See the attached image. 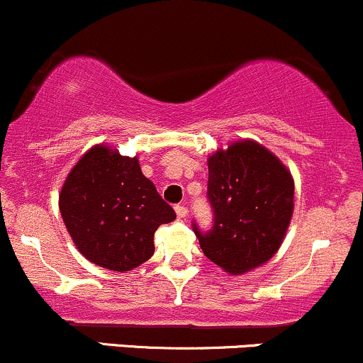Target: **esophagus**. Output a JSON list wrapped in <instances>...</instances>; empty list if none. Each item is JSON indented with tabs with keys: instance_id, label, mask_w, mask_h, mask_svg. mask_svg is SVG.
I'll return each mask as SVG.
<instances>
[{
	"instance_id": "34e87169",
	"label": "esophagus",
	"mask_w": 363,
	"mask_h": 363,
	"mask_svg": "<svg viewBox=\"0 0 363 363\" xmlns=\"http://www.w3.org/2000/svg\"><path fill=\"white\" fill-rule=\"evenodd\" d=\"M176 213H177V218H186L187 216V208L182 206V205H177L176 206Z\"/></svg>"
}]
</instances>
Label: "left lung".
<instances>
[{
    "instance_id": "1",
    "label": "left lung",
    "mask_w": 363,
    "mask_h": 363,
    "mask_svg": "<svg viewBox=\"0 0 363 363\" xmlns=\"http://www.w3.org/2000/svg\"><path fill=\"white\" fill-rule=\"evenodd\" d=\"M213 228L194 225L203 252L228 274H244L278 252L294 215V177L254 140H239L208 157Z\"/></svg>"
}]
</instances>
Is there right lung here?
Returning a JSON list of instances; mask_svg holds the SVG:
<instances>
[{
    "mask_svg": "<svg viewBox=\"0 0 363 363\" xmlns=\"http://www.w3.org/2000/svg\"><path fill=\"white\" fill-rule=\"evenodd\" d=\"M61 218L77 249L94 264L129 272L153 256V235L176 218L143 176L138 157L95 145L69 170L60 193Z\"/></svg>",
    "mask_w": 363,
    "mask_h": 363,
    "instance_id": "add662e5",
    "label": "right lung"
}]
</instances>
